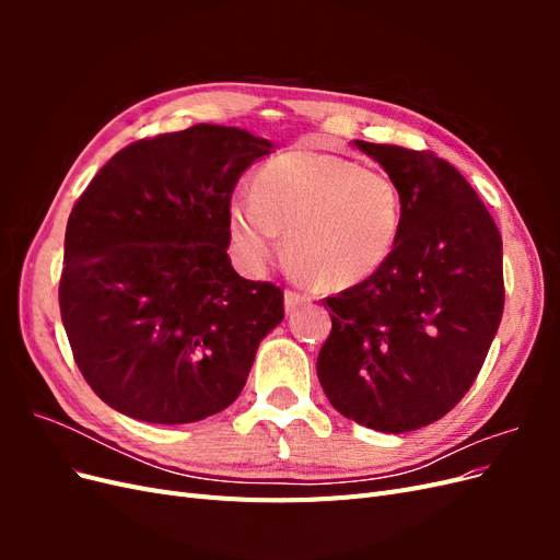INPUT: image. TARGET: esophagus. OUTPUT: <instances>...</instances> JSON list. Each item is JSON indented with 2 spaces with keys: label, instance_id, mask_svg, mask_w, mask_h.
I'll return each mask as SVG.
<instances>
[{
  "label": "esophagus",
  "instance_id": "obj_1",
  "mask_svg": "<svg viewBox=\"0 0 560 560\" xmlns=\"http://www.w3.org/2000/svg\"><path fill=\"white\" fill-rule=\"evenodd\" d=\"M311 299L306 296V294H299V292H294V290H287L284 292V311L287 313H292V311H296L299 306H303V303H308Z\"/></svg>",
  "mask_w": 560,
  "mask_h": 560
}]
</instances>
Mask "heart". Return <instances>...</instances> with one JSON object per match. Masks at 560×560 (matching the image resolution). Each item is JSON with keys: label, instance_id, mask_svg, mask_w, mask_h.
Here are the masks:
<instances>
[{"label": "heart", "instance_id": "b5f03b06", "mask_svg": "<svg viewBox=\"0 0 560 560\" xmlns=\"http://www.w3.org/2000/svg\"><path fill=\"white\" fill-rule=\"evenodd\" d=\"M401 198L395 182L343 156L294 149L254 175L252 198L226 212L238 257L259 268L280 252L322 290H346L374 276L395 249Z\"/></svg>", "mask_w": 560, "mask_h": 560}]
</instances>
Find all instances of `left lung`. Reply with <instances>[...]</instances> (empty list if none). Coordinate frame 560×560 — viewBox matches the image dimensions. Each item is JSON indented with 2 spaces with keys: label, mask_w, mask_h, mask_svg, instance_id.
I'll return each mask as SVG.
<instances>
[{
  "label": "left lung",
  "mask_w": 560,
  "mask_h": 560,
  "mask_svg": "<svg viewBox=\"0 0 560 560\" xmlns=\"http://www.w3.org/2000/svg\"><path fill=\"white\" fill-rule=\"evenodd\" d=\"M401 198L393 254L327 296L317 378L338 413L401 434L444 418L479 376L504 308L502 238L477 191L430 151L354 140Z\"/></svg>",
  "instance_id": "1"
}]
</instances>
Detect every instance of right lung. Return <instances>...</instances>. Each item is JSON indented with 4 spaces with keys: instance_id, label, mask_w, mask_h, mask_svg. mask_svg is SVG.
<instances>
[{
    "instance_id": "obj_1",
    "label": "right lung",
    "mask_w": 560,
    "mask_h": 560,
    "mask_svg": "<svg viewBox=\"0 0 560 560\" xmlns=\"http://www.w3.org/2000/svg\"><path fill=\"white\" fill-rule=\"evenodd\" d=\"M264 138L198 124L103 165L65 231L60 315L74 362L118 413L184 425L238 399L282 290L229 259L226 212Z\"/></svg>"
}]
</instances>
